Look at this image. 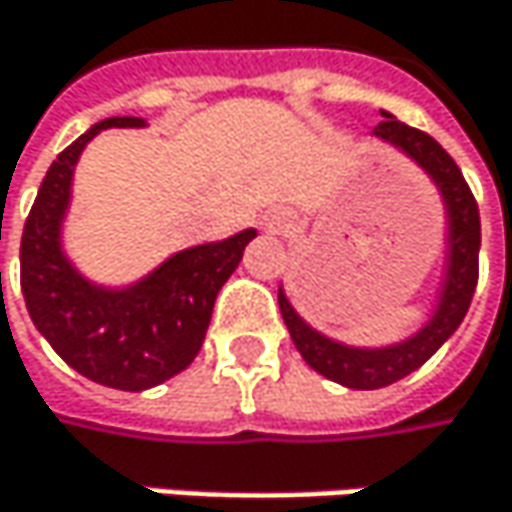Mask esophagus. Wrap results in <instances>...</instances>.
<instances>
[{"mask_svg": "<svg viewBox=\"0 0 512 512\" xmlns=\"http://www.w3.org/2000/svg\"><path fill=\"white\" fill-rule=\"evenodd\" d=\"M263 222H266V228H269V231H284V228L290 225V219H287L284 213H278V210H272Z\"/></svg>", "mask_w": 512, "mask_h": 512, "instance_id": "obj_1", "label": "esophagus"}]
</instances>
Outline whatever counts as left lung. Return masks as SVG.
Returning <instances> with one entry per match:
<instances>
[{
    "label": "left lung",
    "instance_id": "1",
    "mask_svg": "<svg viewBox=\"0 0 512 512\" xmlns=\"http://www.w3.org/2000/svg\"><path fill=\"white\" fill-rule=\"evenodd\" d=\"M382 118L385 121H379V127H373V136L394 145L397 151H403L430 174V180L442 192V204H445V216H448L445 275H442L439 299L433 305L430 320L406 341H397L388 347H347V344L332 341L323 332L311 329L293 311L284 290H278V308H281L284 326L302 358L326 379L341 382L356 391L385 388V385L409 376L412 370H418L460 329L462 317L471 305L474 287H477L480 213H477V201L462 177L460 165L433 136L397 121L388 112H382Z\"/></svg>",
    "mask_w": 512,
    "mask_h": 512
}]
</instances>
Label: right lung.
Returning a JSON list of instances; mask_svg holds the SVG:
<instances>
[{"mask_svg":"<svg viewBox=\"0 0 512 512\" xmlns=\"http://www.w3.org/2000/svg\"><path fill=\"white\" fill-rule=\"evenodd\" d=\"M109 127H145V118H106L52 162L23 228L20 287L32 323L76 373L109 388L145 391L195 361L216 296L257 231L183 249L127 287L88 281L61 249V222L76 159Z\"/></svg>","mask_w":512,"mask_h":512,"instance_id":"1","label":"right lung"}]
</instances>
